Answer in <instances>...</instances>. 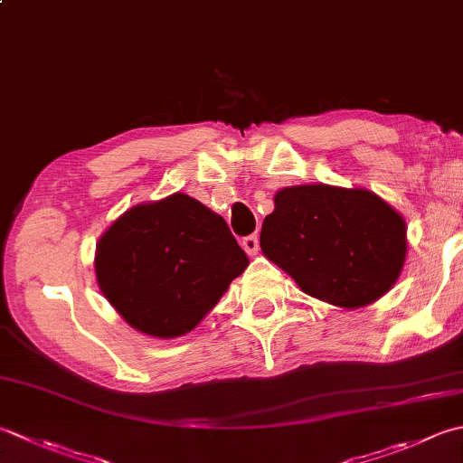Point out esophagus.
Returning <instances> with one entry per match:
<instances>
[{"label":"esophagus","instance_id":"esophagus-1","mask_svg":"<svg viewBox=\"0 0 463 463\" xmlns=\"http://www.w3.org/2000/svg\"><path fill=\"white\" fill-rule=\"evenodd\" d=\"M242 249L249 252V255H257L259 252V234H249V237L242 239Z\"/></svg>","mask_w":463,"mask_h":463}]
</instances>
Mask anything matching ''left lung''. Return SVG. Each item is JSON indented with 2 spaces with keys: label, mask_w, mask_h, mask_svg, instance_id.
Instances as JSON below:
<instances>
[{
  "label": "left lung",
  "mask_w": 463,
  "mask_h": 463,
  "mask_svg": "<svg viewBox=\"0 0 463 463\" xmlns=\"http://www.w3.org/2000/svg\"><path fill=\"white\" fill-rule=\"evenodd\" d=\"M260 249L307 295L364 307L395 285L405 260V222L361 188H283L260 231Z\"/></svg>",
  "instance_id": "8db88e82"
}]
</instances>
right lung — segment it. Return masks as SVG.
Here are the masks:
<instances>
[{
	"label": "right lung",
	"mask_w": 463,
	"mask_h": 463,
	"mask_svg": "<svg viewBox=\"0 0 463 463\" xmlns=\"http://www.w3.org/2000/svg\"><path fill=\"white\" fill-rule=\"evenodd\" d=\"M249 265L222 216L172 194L124 213L96 250V279L114 309L152 337L193 331Z\"/></svg>",
	"instance_id": "1"
}]
</instances>
